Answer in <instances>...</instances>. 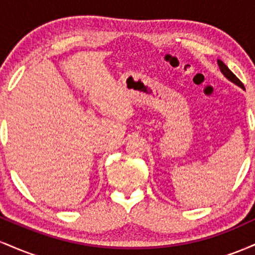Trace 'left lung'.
<instances>
[{
	"instance_id": "8db88e82",
	"label": "left lung",
	"mask_w": 255,
	"mask_h": 255,
	"mask_svg": "<svg viewBox=\"0 0 255 255\" xmlns=\"http://www.w3.org/2000/svg\"><path fill=\"white\" fill-rule=\"evenodd\" d=\"M218 66H219V68H221V71H222V73H223V74L225 75V77H227L228 79H229L230 81H233L234 84H236L238 85V86H240V87H242V89H245V86H244V84L241 83V80H240V79L236 77L235 74H234L233 72L230 71L229 68H228L227 66H225V64L222 62V61H218Z\"/></svg>"
}]
</instances>
